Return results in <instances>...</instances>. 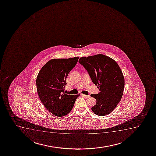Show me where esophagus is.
<instances>
[{"label":"esophagus","instance_id":"obj_1","mask_svg":"<svg viewBox=\"0 0 156 156\" xmlns=\"http://www.w3.org/2000/svg\"><path fill=\"white\" fill-rule=\"evenodd\" d=\"M81 95L83 96V97H84V98H89L90 97V95H85V94H81Z\"/></svg>","mask_w":156,"mask_h":156}]
</instances>
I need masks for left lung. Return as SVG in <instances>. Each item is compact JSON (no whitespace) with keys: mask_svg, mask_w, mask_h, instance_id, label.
Wrapping results in <instances>:
<instances>
[{"mask_svg":"<svg viewBox=\"0 0 156 156\" xmlns=\"http://www.w3.org/2000/svg\"><path fill=\"white\" fill-rule=\"evenodd\" d=\"M79 62L87 70L100 92L91 94L97 103L92 108L94 113L107 115L113 111L123 96L124 77L117 62L103 54L82 57Z\"/></svg>","mask_w":156,"mask_h":156,"instance_id":"1","label":"left lung"}]
</instances>
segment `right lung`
Wrapping results in <instances>:
<instances>
[{"instance_id":"right-lung-1","label":"right lung","mask_w":156,"mask_h":156,"mask_svg":"<svg viewBox=\"0 0 156 156\" xmlns=\"http://www.w3.org/2000/svg\"><path fill=\"white\" fill-rule=\"evenodd\" d=\"M79 58L52 59L44 65L37 76V91L41 101L49 112L57 117L67 115L80 95L64 92L66 78Z\"/></svg>"}]
</instances>
